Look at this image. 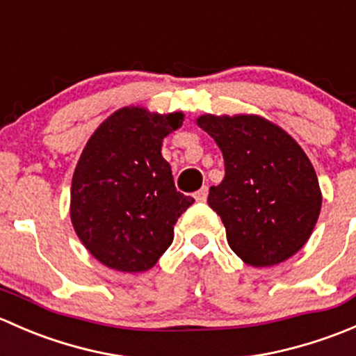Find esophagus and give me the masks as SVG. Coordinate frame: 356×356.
Wrapping results in <instances>:
<instances>
[{"instance_id": "obj_1", "label": "esophagus", "mask_w": 356, "mask_h": 356, "mask_svg": "<svg viewBox=\"0 0 356 356\" xmlns=\"http://www.w3.org/2000/svg\"><path fill=\"white\" fill-rule=\"evenodd\" d=\"M207 198H208V188H207V186H203L200 191L195 193V200L196 201H207Z\"/></svg>"}]
</instances>
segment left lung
I'll return each mask as SVG.
<instances>
[{"label":"left lung","instance_id":"obj_1","mask_svg":"<svg viewBox=\"0 0 356 356\" xmlns=\"http://www.w3.org/2000/svg\"><path fill=\"white\" fill-rule=\"evenodd\" d=\"M196 124L224 156L225 177L210 188L208 204L220 215L231 250L251 267H270L298 253L322 207L307 153L260 115L204 113Z\"/></svg>","mask_w":356,"mask_h":356}]
</instances>
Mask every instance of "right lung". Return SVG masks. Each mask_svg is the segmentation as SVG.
I'll use <instances>...</instances> for the list:
<instances>
[{"mask_svg": "<svg viewBox=\"0 0 356 356\" xmlns=\"http://www.w3.org/2000/svg\"><path fill=\"white\" fill-rule=\"evenodd\" d=\"M184 122L182 111L145 106L113 111L86 143L70 189L75 234L98 261L145 272L174 241V225L195 200L175 189L161 143Z\"/></svg>", "mask_w": 356, "mask_h": 356, "instance_id": "obj_1", "label": "right lung"}]
</instances>
